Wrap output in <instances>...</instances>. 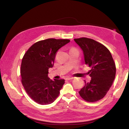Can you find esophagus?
Instances as JSON below:
<instances>
[{
  "instance_id": "34e87169",
  "label": "esophagus",
  "mask_w": 129,
  "mask_h": 129,
  "mask_svg": "<svg viewBox=\"0 0 129 129\" xmlns=\"http://www.w3.org/2000/svg\"><path fill=\"white\" fill-rule=\"evenodd\" d=\"M73 78V77H68L66 78V80H72Z\"/></svg>"
}]
</instances>
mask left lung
<instances>
[{
  "label": "left lung",
  "instance_id": "8db88e82",
  "mask_svg": "<svg viewBox=\"0 0 129 129\" xmlns=\"http://www.w3.org/2000/svg\"><path fill=\"white\" fill-rule=\"evenodd\" d=\"M74 40L83 51L85 64L91 68L88 72L90 81H85L80 95L87 102L99 101L105 96L114 80L116 68L114 60L105 46L93 39L81 38Z\"/></svg>",
  "mask_w": 129,
  "mask_h": 129
}]
</instances>
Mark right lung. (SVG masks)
<instances>
[{
    "label": "right lung",
    "mask_w": 129,
    "mask_h": 129,
    "mask_svg": "<svg viewBox=\"0 0 129 129\" xmlns=\"http://www.w3.org/2000/svg\"><path fill=\"white\" fill-rule=\"evenodd\" d=\"M70 42L68 39H48L34 44L24 55L21 64V82L28 95L40 105L52 103L58 97L64 79L48 77L57 51Z\"/></svg>",
    "instance_id": "add662e5"
}]
</instances>
